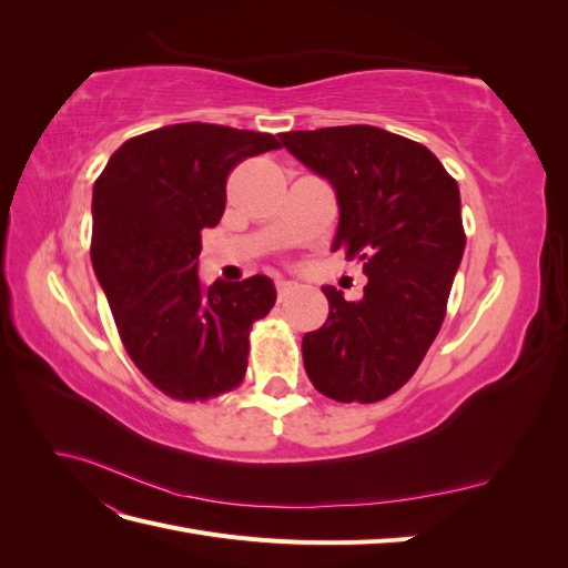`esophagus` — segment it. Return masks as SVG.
Returning a JSON list of instances; mask_svg holds the SVG:
<instances>
[{"instance_id":"obj_1","label":"esophagus","mask_w":568,"mask_h":568,"mask_svg":"<svg viewBox=\"0 0 568 568\" xmlns=\"http://www.w3.org/2000/svg\"><path fill=\"white\" fill-rule=\"evenodd\" d=\"M298 288V284L296 282H291V280H277V298L280 301H284L286 296H291V294H294V291Z\"/></svg>"}]
</instances>
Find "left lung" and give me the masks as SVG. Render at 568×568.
I'll use <instances>...</instances> for the list:
<instances>
[{"instance_id":"1","label":"left lung","mask_w":568,"mask_h":568,"mask_svg":"<svg viewBox=\"0 0 568 568\" xmlns=\"http://www.w3.org/2000/svg\"><path fill=\"white\" fill-rule=\"evenodd\" d=\"M284 149L332 184V251L363 261L365 294L322 286L329 317L303 336L313 386L338 403L398 390L432 346L464 253L459 186L426 146L374 125L280 134Z\"/></svg>"}]
</instances>
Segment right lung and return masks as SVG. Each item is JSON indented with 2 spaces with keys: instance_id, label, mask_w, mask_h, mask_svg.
<instances>
[{
  "instance_id": "obj_1",
  "label": "right lung",
  "mask_w": 568,
  "mask_h": 568,
  "mask_svg": "<svg viewBox=\"0 0 568 568\" xmlns=\"http://www.w3.org/2000/svg\"><path fill=\"white\" fill-rule=\"evenodd\" d=\"M280 149L272 134L180 123L132 136L92 192V267L120 338L146 379L178 400H209L242 384L248 334L277 288L199 280L201 232L225 213L230 170Z\"/></svg>"
}]
</instances>
